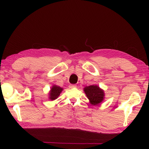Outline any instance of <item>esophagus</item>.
<instances>
[{
  "mask_svg": "<svg viewBox=\"0 0 149 149\" xmlns=\"http://www.w3.org/2000/svg\"><path fill=\"white\" fill-rule=\"evenodd\" d=\"M77 86L75 85H70L69 87L70 88V89H73V88H75Z\"/></svg>",
  "mask_w": 149,
  "mask_h": 149,
  "instance_id": "1",
  "label": "esophagus"
}]
</instances>
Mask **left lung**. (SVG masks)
I'll return each mask as SVG.
<instances>
[{"label":"left lung","mask_w":149,"mask_h":149,"mask_svg":"<svg viewBox=\"0 0 149 149\" xmlns=\"http://www.w3.org/2000/svg\"><path fill=\"white\" fill-rule=\"evenodd\" d=\"M84 92L89 100L90 104L97 106L104 99L105 94L104 90L100 89L97 85H92L84 88Z\"/></svg>","instance_id":"8db88e82"}]
</instances>
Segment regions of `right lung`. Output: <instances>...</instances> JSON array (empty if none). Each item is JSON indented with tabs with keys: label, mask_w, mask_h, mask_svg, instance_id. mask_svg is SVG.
<instances>
[{
	"label": "right lung",
	"mask_w": 149,
	"mask_h": 149,
	"mask_svg": "<svg viewBox=\"0 0 149 149\" xmlns=\"http://www.w3.org/2000/svg\"><path fill=\"white\" fill-rule=\"evenodd\" d=\"M62 91L63 88L58 86V85H53L50 88V90L49 93V99L50 100H56L59 97Z\"/></svg>",
	"instance_id": "1"
}]
</instances>
